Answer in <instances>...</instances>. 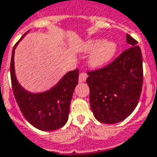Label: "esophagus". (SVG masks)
Segmentation results:
<instances>
[{
    "label": "esophagus",
    "mask_w": 157,
    "mask_h": 157,
    "mask_svg": "<svg viewBox=\"0 0 157 157\" xmlns=\"http://www.w3.org/2000/svg\"><path fill=\"white\" fill-rule=\"evenodd\" d=\"M87 78V75L86 73H81V74L79 75V82H85Z\"/></svg>",
    "instance_id": "obj_1"
}]
</instances>
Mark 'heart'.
Returning <instances> with one entry per match:
<instances>
[{"mask_svg":"<svg viewBox=\"0 0 157 157\" xmlns=\"http://www.w3.org/2000/svg\"><path fill=\"white\" fill-rule=\"evenodd\" d=\"M117 44L113 41H103L101 38L89 39L82 43L81 51L91 52L88 63L93 69H100L108 64L114 57L117 52Z\"/></svg>","mask_w":157,"mask_h":157,"instance_id":"1","label":"heart"}]
</instances>
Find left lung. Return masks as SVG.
Returning a JSON list of instances; mask_svg holds the SVG:
<instances>
[{"mask_svg":"<svg viewBox=\"0 0 157 157\" xmlns=\"http://www.w3.org/2000/svg\"><path fill=\"white\" fill-rule=\"evenodd\" d=\"M130 48L112 63L87 72L89 101L94 116L101 123L123 121L136 108L143 86V58L137 42L126 34Z\"/></svg>","mask_w":157,"mask_h":157,"instance_id":"obj_1","label":"left lung"}]
</instances>
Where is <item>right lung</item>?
<instances>
[{"label": "right lung", "instance_id": "right-lung-1", "mask_svg": "<svg viewBox=\"0 0 157 157\" xmlns=\"http://www.w3.org/2000/svg\"><path fill=\"white\" fill-rule=\"evenodd\" d=\"M28 33L29 31L21 37L12 52L10 75L13 91L21 113L32 125L44 132L55 131L68 121L73 92L78 83L79 70L67 72L47 91L31 93L25 90L16 77L14 52L18 44Z\"/></svg>", "mask_w": 157, "mask_h": 157}]
</instances>
